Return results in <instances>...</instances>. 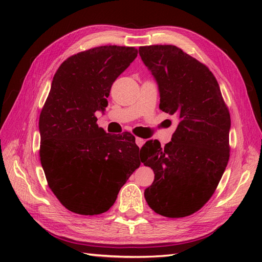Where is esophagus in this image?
<instances>
[{
    "label": "esophagus",
    "mask_w": 262,
    "mask_h": 262,
    "mask_svg": "<svg viewBox=\"0 0 262 262\" xmlns=\"http://www.w3.org/2000/svg\"><path fill=\"white\" fill-rule=\"evenodd\" d=\"M135 142H136V144H137V146H140V147H142V146L144 145V143H145V141H144L143 138H141V137H136Z\"/></svg>",
    "instance_id": "obj_1"
}]
</instances>
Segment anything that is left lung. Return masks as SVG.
Returning a JSON list of instances; mask_svg holds the SVG:
<instances>
[{
    "label": "left lung",
    "instance_id": "8db88e82",
    "mask_svg": "<svg viewBox=\"0 0 262 262\" xmlns=\"http://www.w3.org/2000/svg\"><path fill=\"white\" fill-rule=\"evenodd\" d=\"M140 55L159 85L160 109L179 119L164 147L151 140L141 148L155 174L144 196L160 215L189 216L213 196L229 162V109L213 73L182 49L142 46Z\"/></svg>",
    "mask_w": 262,
    "mask_h": 262
}]
</instances>
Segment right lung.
Segmentation results:
<instances>
[{"label":"right lung","instance_id":"1","mask_svg":"<svg viewBox=\"0 0 262 262\" xmlns=\"http://www.w3.org/2000/svg\"><path fill=\"white\" fill-rule=\"evenodd\" d=\"M137 53L135 47H94L64 60L53 77L39 117V155L49 188L73 213L107 211L141 165L135 137L107 134L96 117Z\"/></svg>","mask_w":262,"mask_h":262}]
</instances>
